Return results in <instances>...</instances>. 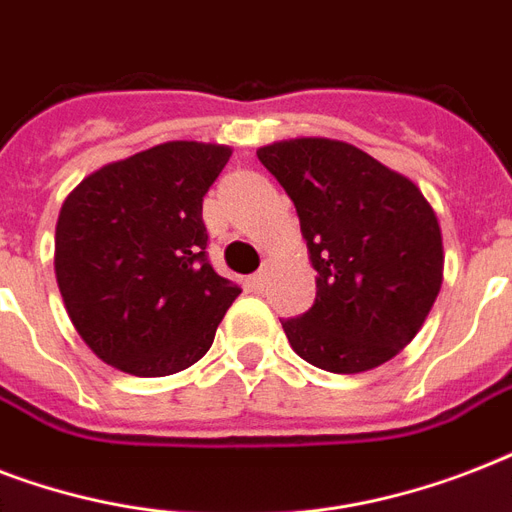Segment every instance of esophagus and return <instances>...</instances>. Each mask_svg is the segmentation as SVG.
<instances>
[{
	"label": "esophagus",
	"mask_w": 512,
	"mask_h": 512,
	"mask_svg": "<svg viewBox=\"0 0 512 512\" xmlns=\"http://www.w3.org/2000/svg\"><path fill=\"white\" fill-rule=\"evenodd\" d=\"M265 279H268V273L257 271L255 276H249V279H247V287L252 289V292H260V289L265 287Z\"/></svg>",
	"instance_id": "esophagus-1"
}]
</instances>
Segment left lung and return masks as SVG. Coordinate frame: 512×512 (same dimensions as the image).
<instances>
[{
  "instance_id": "1",
  "label": "left lung",
  "mask_w": 512,
  "mask_h": 512,
  "mask_svg": "<svg viewBox=\"0 0 512 512\" xmlns=\"http://www.w3.org/2000/svg\"><path fill=\"white\" fill-rule=\"evenodd\" d=\"M289 199L316 268V303L281 321L297 356L369 372L414 340L444 281L441 225L422 191L361 148L292 138L257 148Z\"/></svg>"
}]
</instances>
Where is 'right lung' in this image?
Instances as JSON below:
<instances>
[{"label":"right lung","mask_w":512,"mask_h":512,"mask_svg":"<svg viewBox=\"0 0 512 512\" xmlns=\"http://www.w3.org/2000/svg\"><path fill=\"white\" fill-rule=\"evenodd\" d=\"M231 159L220 143L170 140L87 175L60 207L55 279L100 361L135 377L196 364L241 295L207 260L201 201Z\"/></svg>","instance_id":"obj_1"}]
</instances>
